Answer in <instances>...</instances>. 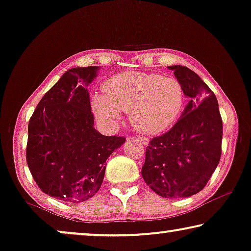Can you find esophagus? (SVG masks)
Segmentation results:
<instances>
[{"label": "esophagus", "instance_id": "1", "mask_svg": "<svg viewBox=\"0 0 251 251\" xmlns=\"http://www.w3.org/2000/svg\"><path fill=\"white\" fill-rule=\"evenodd\" d=\"M134 139H135L136 141H139V142H141L142 144H144V146H147V144L149 143V141H148L147 139H144V137H142V136H134Z\"/></svg>", "mask_w": 251, "mask_h": 251}]
</instances>
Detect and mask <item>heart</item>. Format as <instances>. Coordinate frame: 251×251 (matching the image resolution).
<instances>
[{
  "mask_svg": "<svg viewBox=\"0 0 251 251\" xmlns=\"http://www.w3.org/2000/svg\"><path fill=\"white\" fill-rule=\"evenodd\" d=\"M103 95L95 94L92 107L105 124H114L121 112L144 134H158L177 121L185 103L184 87L178 79L154 73L126 72L103 84Z\"/></svg>",
  "mask_w": 251,
  "mask_h": 251,
  "instance_id": "b5f03b06",
  "label": "heart"
}]
</instances>
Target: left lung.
Returning <instances> with one entry per match:
<instances>
[{
  "mask_svg": "<svg viewBox=\"0 0 251 251\" xmlns=\"http://www.w3.org/2000/svg\"><path fill=\"white\" fill-rule=\"evenodd\" d=\"M168 68L191 100L176 124L149 142L142 177L160 197L186 198L206 186L220 162L223 122L216 97L193 70Z\"/></svg>",
  "mask_w": 251,
  "mask_h": 251,
  "instance_id": "1",
  "label": "left lung"
}]
</instances>
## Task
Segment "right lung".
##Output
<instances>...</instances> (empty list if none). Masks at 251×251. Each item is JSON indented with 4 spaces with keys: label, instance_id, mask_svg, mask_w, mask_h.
Returning a JSON list of instances; mask_svg holds the SVG:
<instances>
[{
    "label": "right lung",
    "instance_id": "obj_1",
    "mask_svg": "<svg viewBox=\"0 0 251 251\" xmlns=\"http://www.w3.org/2000/svg\"><path fill=\"white\" fill-rule=\"evenodd\" d=\"M98 66L72 68L38 102L28 123L27 165L42 191L52 198L83 202L99 191L105 161L125 142L94 128L86 86Z\"/></svg>",
    "mask_w": 251,
    "mask_h": 251
}]
</instances>
